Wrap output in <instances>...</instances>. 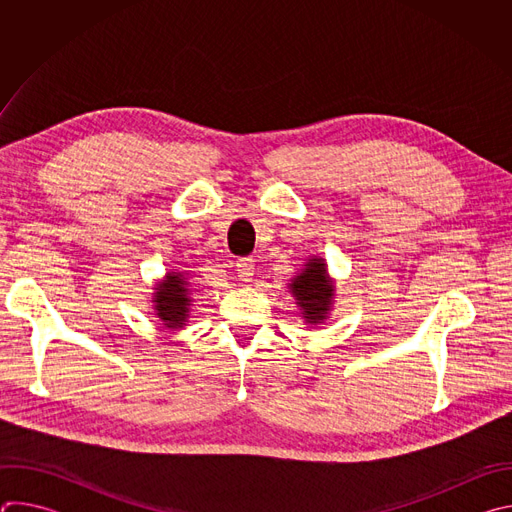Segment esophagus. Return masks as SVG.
<instances>
[{"instance_id": "obj_1", "label": "esophagus", "mask_w": 512, "mask_h": 512, "mask_svg": "<svg viewBox=\"0 0 512 512\" xmlns=\"http://www.w3.org/2000/svg\"><path fill=\"white\" fill-rule=\"evenodd\" d=\"M235 267H237V277H239L241 281H251V279H253V275H255V263H253V259H239Z\"/></svg>"}]
</instances>
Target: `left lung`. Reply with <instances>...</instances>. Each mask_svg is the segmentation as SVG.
<instances>
[{"instance_id": "1", "label": "left lung", "mask_w": 512, "mask_h": 512, "mask_svg": "<svg viewBox=\"0 0 512 512\" xmlns=\"http://www.w3.org/2000/svg\"><path fill=\"white\" fill-rule=\"evenodd\" d=\"M287 291L296 300V308L308 328H318L330 320L336 304V283L324 257L310 255L304 267L289 279Z\"/></svg>"}]
</instances>
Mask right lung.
<instances>
[{
  "instance_id": "obj_1",
  "label": "right lung",
  "mask_w": 512,
  "mask_h": 512,
  "mask_svg": "<svg viewBox=\"0 0 512 512\" xmlns=\"http://www.w3.org/2000/svg\"><path fill=\"white\" fill-rule=\"evenodd\" d=\"M192 277L194 275L186 269H170L152 287V310L166 330L174 332L188 326L194 302Z\"/></svg>"
}]
</instances>
